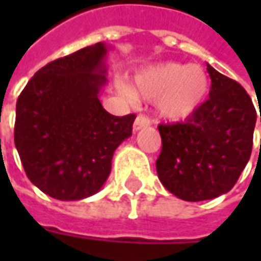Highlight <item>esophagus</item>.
<instances>
[{
    "label": "esophagus",
    "instance_id": "obj_1",
    "mask_svg": "<svg viewBox=\"0 0 261 261\" xmlns=\"http://www.w3.org/2000/svg\"><path fill=\"white\" fill-rule=\"evenodd\" d=\"M149 125H151V122H149L148 117H145V116H138L135 119V122H134V132H138L142 127H146V126Z\"/></svg>",
    "mask_w": 261,
    "mask_h": 261
}]
</instances>
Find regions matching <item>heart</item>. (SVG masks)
<instances>
[{
	"instance_id": "b5f03b06",
	"label": "heart",
	"mask_w": 261,
	"mask_h": 261,
	"mask_svg": "<svg viewBox=\"0 0 261 261\" xmlns=\"http://www.w3.org/2000/svg\"><path fill=\"white\" fill-rule=\"evenodd\" d=\"M120 90L129 98L155 100L161 119L180 123L203 107L211 93V80L200 65L161 62L136 71L130 87L122 84Z\"/></svg>"
}]
</instances>
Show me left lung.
Returning a JSON list of instances; mask_svg holds the SVG:
<instances>
[{
    "label": "left lung",
    "instance_id": "1",
    "mask_svg": "<svg viewBox=\"0 0 261 261\" xmlns=\"http://www.w3.org/2000/svg\"><path fill=\"white\" fill-rule=\"evenodd\" d=\"M207 72L212 86L203 107L185 123L158 126L163 141L155 163L158 178L187 202L228 193L253 148L257 115L250 95L209 64Z\"/></svg>",
    "mask_w": 261,
    "mask_h": 261
}]
</instances>
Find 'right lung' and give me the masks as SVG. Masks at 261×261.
I'll list each match as a JSON object with an SVG mask.
<instances>
[{"mask_svg": "<svg viewBox=\"0 0 261 261\" xmlns=\"http://www.w3.org/2000/svg\"><path fill=\"white\" fill-rule=\"evenodd\" d=\"M105 42L49 62L15 106L14 142L29 180L58 200H81L105 186L116 148L132 135L135 115L100 103L107 84Z\"/></svg>", "mask_w": 261, "mask_h": 261, "instance_id": "add662e5", "label": "right lung"}]
</instances>
